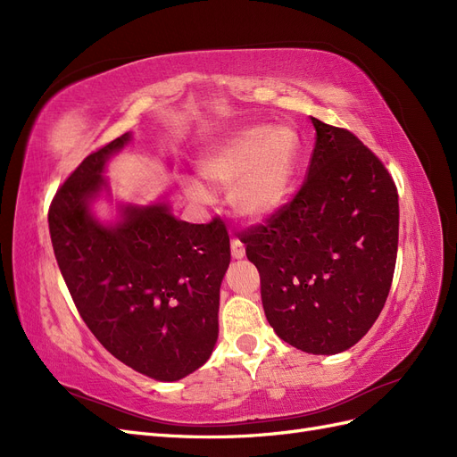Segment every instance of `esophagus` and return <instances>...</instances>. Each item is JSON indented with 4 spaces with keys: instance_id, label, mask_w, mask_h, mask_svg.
Segmentation results:
<instances>
[{
    "instance_id": "1",
    "label": "esophagus",
    "mask_w": 457,
    "mask_h": 457,
    "mask_svg": "<svg viewBox=\"0 0 457 457\" xmlns=\"http://www.w3.org/2000/svg\"><path fill=\"white\" fill-rule=\"evenodd\" d=\"M230 252H232V257L234 259H242L245 255V247L244 244L238 240V238H232L230 242Z\"/></svg>"
}]
</instances>
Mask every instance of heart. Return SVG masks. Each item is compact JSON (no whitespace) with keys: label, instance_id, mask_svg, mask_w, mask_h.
<instances>
[{"label":"heart","instance_id":"1","mask_svg":"<svg viewBox=\"0 0 457 457\" xmlns=\"http://www.w3.org/2000/svg\"><path fill=\"white\" fill-rule=\"evenodd\" d=\"M299 152L289 128L252 126L215 145L200 162L207 181L230 187L234 212L250 220H265L286 204ZM188 195L205 200L207 192L192 183Z\"/></svg>","mask_w":457,"mask_h":457}]
</instances>
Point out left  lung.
Returning <instances> with one entry per match:
<instances>
[{"label": "left lung", "instance_id": "8db88e82", "mask_svg": "<svg viewBox=\"0 0 457 457\" xmlns=\"http://www.w3.org/2000/svg\"><path fill=\"white\" fill-rule=\"evenodd\" d=\"M311 120L316 143L305 183L242 242L276 336L305 353L336 354L368 334L389 295L398 192L356 135Z\"/></svg>", "mask_w": 457, "mask_h": 457}]
</instances>
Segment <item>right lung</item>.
I'll list each match as a JSON object with an SVG mask.
<instances>
[{
    "label": "right lung",
    "mask_w": 457,
    "mask_h": 457,
    "mask_svg": "<svg viewBox=\"0 0 457 457\" xmlns=\"http://www.w3.org/2000/svg\"><path fill=\"white\" fill-rule=\"evenodd\" d=\"M131 141L123 133L91 152L49 207L53 252L74 305L120 362L177 381L210 358L219 334V287L230 262L220 219L179 220L168 204L126 205L103 225L89 204L106 187L104 163Z\"/></svg>",
    "instance_id": "1"
}]
</instances>
